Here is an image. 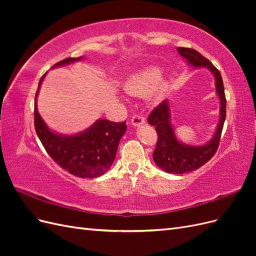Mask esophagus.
<instances>
[{
  "label": "esophagus",
  "mask_w": 256,
  "mask_h": 256,
  "mask_svg": "<svg viewBox=\"0 0 256 256\" xmlns=\"http://www.w3.org/2000/svg\"><path fill=\"white\" fill-rule=\"evenodd\" d=\"M131 124H132L134 127H138L141 126L142 124H145V118L140 114H136L132 116V118H131Z\"/></svg>",
  "instance_id": "esophagus-1"
}]
</instances>
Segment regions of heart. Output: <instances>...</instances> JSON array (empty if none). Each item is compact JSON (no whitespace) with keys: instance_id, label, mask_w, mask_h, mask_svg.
Listing matches in <instances>:
<instances>
[{"instance_id":"heart-1","label":"heart","mask_w":256,"mask_h":256,"mask_svg":"<svg viewBox=\"0 0 256 256\" xmlns=\"http://www.w3.org/2000/svg\"><path fill=\"white\" fill-rule=\"evenodd\" d=\"M162 72L159 67L150 66L130 76L124 84V88L132 96H145L154 88L161 79ZM164 92V85L160 84L156 88V96L159 98Z\"/></svg>"}]
</instances>
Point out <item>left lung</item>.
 <instances>
[{
    "instance_id": "1",
    "label": "left lung",
    "mask_w": 256,
    "mask_h": 256,
    "mask_svg": "<svg viewBox=\"0 0 256 256\" xmlns=\"http://www.w3.org/2000/svg\"><path fill=\"white\" fill-rule=\"evenodd\" d=\"M177 51L182 58L187 60L190 66L196 68L206 67L212 72L216 82V90L220 99V120L214 134L204 145L193 146L184 144L177 140L171 122V113H170V104L168 100H164L157 108H154L148 116V124L154 126L158 134L157 145L152 154L154 164L168 173L184 174L194 171L204 166L207 161L212 158L218 150L226 116V99L224 94L222 76L210 60L194 49L178 47Z\"/></svg>"
}]
</instances>
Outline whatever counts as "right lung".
<instances>
[{
	"instance_id": "right-lung-1",
	"label": "right lung",
	"mask_w": 256,
	"mask_h": 256,
	"mask_svg": "<svg viewBox=\"0 0 256 256\" xmlns=\"http://www.w3.org/2000/svg\"><path fill=\"white\" fill-rule=\"evenodd\" d=\"M83 58H68L52 68L81 60ZM47 74V72H46ZM46 74L42 76L35 95V130L44 150L56 164L70 174L80 178H95L110 170L122 136L125 134L126 122H114L98 120L83 132L65 136L50 130L38 113L36 100Z\"/></svg>"
}]
</instances>
